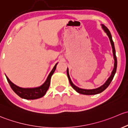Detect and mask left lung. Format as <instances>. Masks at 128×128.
Masks as SVG:
<instances>
[{"label": "left lung", "instance_id": "8db88e82", "mask_svg": "<svg viewBox=\"0 0 128 128\" xmlns=\"http://www.w3.org/2000/svg\"><path fill=\"white\" fill-rule=\"evenodd\" d=\"M102 28L104 30L105 32L106 33L108 36L109 39L110 40V43H111L112 45V50H113V58H114V68H113V70L112 72L111 75H110V77L108 78V79L107 80V81L105 82V84H103L102 86L99 87V88H97V89H81V88H79L78 87L76 86L74 84L73 82H72V80H71L70 77L69 75V73H68V69L67 68V76H68V80H69L70 83V85L72 86V88L76 90L77 92L81 94H84V95H95V94H99L102 92H103L104 90L108 88L109 85H110V82H112V81L113 77L114 76V74H115L116 72V68H117V59H116V54H115V48H114V43H113V41L112 40V35L111 33H110V31L108 30V29L104 25L102 24Z\"/></svg>", "mask_w": 128, "mask_h": 128}]
</instances>
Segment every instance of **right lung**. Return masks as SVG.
Returning <instances> with one entry per match:
<instances>
[{"label": "right lung", "mask_w": 128, "mask_h": 128, "mask_svg": "<svg viewBox=\"0 0 128 128\" xmlns=\"http://www.w3.org/2000/svg\"><path fill=\"white\" fill-rule=\"evenodd\" d=\"M57 64H55V65L51 71V72L48 74V77H47V80L45 81V82L42 85L38 87V88H20V87L17 86L15 84H14L6 76V80H7L8 82L10 84V87L18 95L19 97H22V98H24V99L28 100H34L37 99V98H39L40 97H43L45 94H46V92L48 90V88L50 86V79L52 77V74L54 73L55 69H56V66Z\"/></svg>", "instance_id": "1"}]
</instances>
